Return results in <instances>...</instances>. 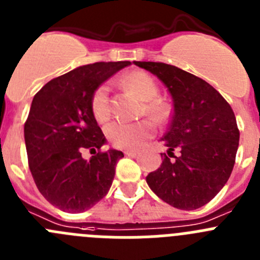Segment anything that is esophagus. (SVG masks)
I'll return each instance as SVG.
<instances>
[{"mask_svg":"<svg viewBox=\"0 0 260 260\" xmlns=\"http://www.w3.org/2000/svg\"><path fill=\"white\" fill-rule=\"evenodd\" d=\"M138 154V151H125V156L135 157Z\"/></svg>","mask_w":260,"mask_h":260,"instance_id":"obj_1","label":"esophagus"}]
</instances>
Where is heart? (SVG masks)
<instances>
[{"label": "heart", "mask_w": 260, "mask_h": 260, "mask_svg": "<svg viewBox=\"0 0 260 260\" xmlns=\"http://www.w3.org/2000/svg\"><path fill=\"white\" fill-rule=\"evenodd\" d=\"M123 83L144 103V111L147 114L158 122H162L169 116V106L158 96V86L151 75L142 71L128 73L123 77ZM91 111L98 122H106L111 117V104H109V85L102 83L98 86L91 98ZM154 132L152 121L142 120L138 122H122L114 121L106 127V137L112 146L120 149L137 148L146 139H148Z\"/></svg>", "instance_id": "obj_1"}]
</instances>
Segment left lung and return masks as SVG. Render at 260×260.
I'll return each mask as SVG.
<instances>
[{
  "label": "left lung",
  "mask_w": 260,
  "mask_h": 260,
  "mask_svg": "<svg viewBox=\"0 0 260 260\" xmlns=\"http://www.w3.org/2000/svg\"><path fill=\"white\" fill-rule=\"evenodd\" d=\"M134 64L162 81L174 108L161 139L168 153H161L162 164L147 175V183L174 208H201L219 193L233 170L240 140L235 113L210 83L192 73L156 61Z\"/></svg>",
  "instance_id": "obj_1"
}]
</instances>
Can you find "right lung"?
<instances>
[{"instance_id":"1","label":"right lung","mask_w":260,"mask_h":260,"mask_svg":"<svg viewBox=\"0 0 260 260\" xmlns=\"http://www.w3.org/2000/svg\"><path fill=\"white\" fill-rule=\"evenodd\" d=\"M130 61H99L54 78L35 95L24 125L33 180L42 196L67 213H82L111 188L123 153L101 152L106 137L91 111L98 86ZM89 149L94 156L82 157ZM98 152H96V149Z\"/></svg>"}]
</instances>
